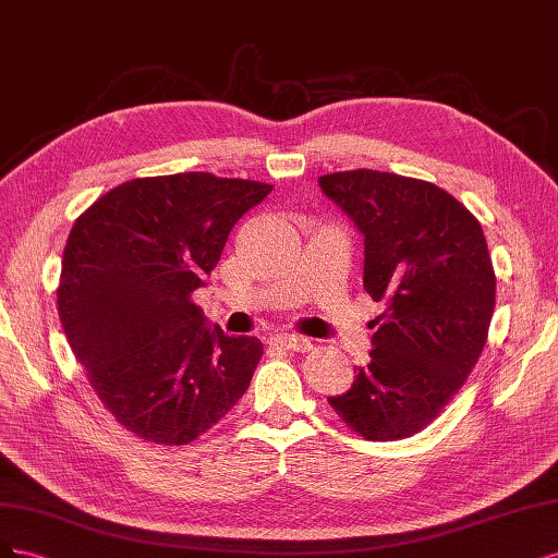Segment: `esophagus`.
Masks as SVG:
<instances>
[{"label": "esophagus", "instance_id": "34e87169", "mask_svg": "<svg viewBox=\"0 0 558 558\" xmlns=\"http://www.w3.org/2000/svg\"><path fill=\"white\" fill-rule=\"evenodd\" d=\"M271 343L282 348V350H290V352H311V340L303 338V336H294V333H280L274 336Z\"/></svg>", "mask_w": 558, "mask_h": 558}]
</instances>
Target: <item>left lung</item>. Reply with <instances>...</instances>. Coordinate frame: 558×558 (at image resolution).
I'll return each mask as SVG.
<instances>
[{
    "label": "left lung",
    "instance_id": "1",
    "mask_svg": "<svg viewBox=\"0 0 558 558\" xmlns=\"http://www.w3.org/2000/svg\"><path fill=\"white\" fill-rule=\"evenodd\" d=\"M317 183L364 236V290L387 305L371 362L329 405L366 440L408 438L440 415L487 343L496 276L484 231L417 178L359 169Z\"/></svg>",
    "mask_w": 558,
    "mask_h": 558
}]
</instances>
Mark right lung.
I'll return each mask as SVG.
<instances>
[{"label": "right lung", "mask_w": 558, "mask_h": 558, "mask_svg": "<svg viewBox=\"0 0 558 558\" xmlns=\"http://www.w3.org/2000/svg\"><path fill=\"white\" fill-rule=\"evenodd\" d=\"M271 185L204 171L134 178L71 227L62 329L104 408L143 440L185 445L243 397L264 352L210 327L192 292Z\"/></svg>", "instance_id": "1"}]
</instances>
